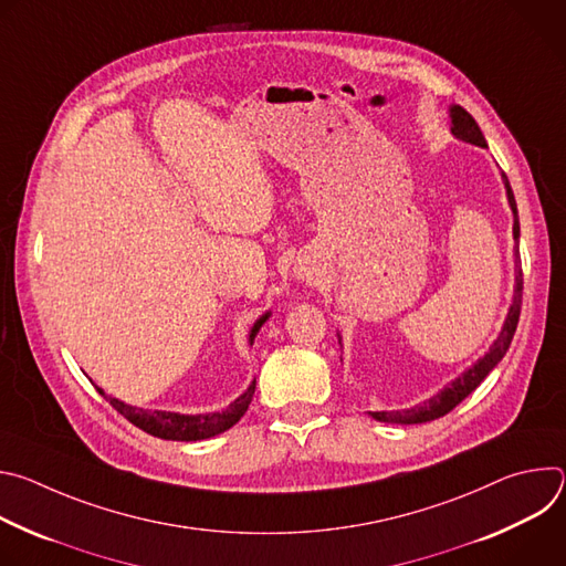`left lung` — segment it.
<instances>
[{"label":"left lung","mask_w":566,"mask_h":566,"mask_svg":"<svg viewBox=\"0 0 566 566\" xmlns=\"http://www.w3.org/2000/svg\"><path fill=\"white\" fill-rule=\"evenodd\" d=\"M450 116H452V132L454 136H459L461 140H468L472 145H479V147H486V138H483L476 120L459 105H454L450 109ZM504 177V184H506V192H509V203L513 208V214H515V223H513V234L515 239H520V217H517V203H515V197H513V190H511V184H509V177ZM520 264V260H517ZM522 289H524V277H522V271H517V282H515V297H513V304H511V311H509V317L504 322V329L500 334V338L495 340V345L491 347V352L483 356L474 367H470L463 376H459L457 380H452V385H448L441 394H437L434 398L421 402V406L412 408V410H402V412H371V417L376 421H382V423H428V421H434V419H441L446 417L448 412H452L459 402L472 394L479 382L486 378L493 367L504 358V354L509 352L511 347V340L515 336V329H517V322H520V311H522Z\"/></svg>","instance_id":"left-lung-1"}]
</instances>
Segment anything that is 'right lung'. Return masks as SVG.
I'll use <instances>...</instances> for the list:
<instances>
[{
    "instance_id": "obj_1",
    "label": "right lung",
    "mask_w": 566,
    "mask_h": 566,
    "mask_svg": "<svg viewBox=\"0 0 566 566\" xmlns=\"http://www.w3.org/2000/svg\"><path fill=\"white\" fill-rule=\"evenodd\" d=\"M266 317H269V313L255 322V327L251 332V343L258 336L260 327L266 322ZM253 394H255V380L234 402H230L223 412L197 415V417L172 415V412H149V410L125 406L123 400L112 398V396H107V400L118 415H123L129 423H134L136 428H140L143 432H147L151 437L166 439V441H201V439H210L214 434L230 430L241 417L247 415L251 400H253Z\"/></svg>"
}]
</instances>
